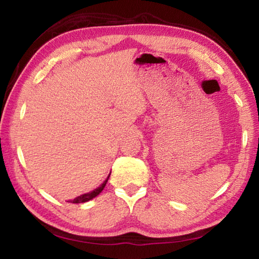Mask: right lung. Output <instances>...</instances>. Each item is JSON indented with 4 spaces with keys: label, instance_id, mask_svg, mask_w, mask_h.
Returning a JSON list of instances; mask_svg holds the SVG:
<instances>
[{
    "label": "right lung",
    "instance_id": "add662e5",
    "mask_svg": "<svg viewBox=\"0 0 259 259\" xmlns=\"http://www.w3.org/2000/svg\"><path fill=\"white\" fill-rule=\"evenodd\" d=\"M109 175H111V174H109ZM109 175H108L106 181H105L98 188H96V190H94L93 192H90V193H85V194H82L80 196H77V198H75L74 200H71L69 202H72V203H83V202H87V201H90V200H93L94 198H96V196L100 194V192L104 190V187L106 186V183H107L108 178H109Z\"/></svg>",
    "mask_w": 259,
    "mask_h": 259
}]
</instances>
